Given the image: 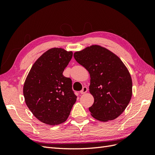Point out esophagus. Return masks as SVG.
<instances>
[{
  "label": "esophagus",
  "mask_w": 155,
  "mask_h": 155,
  "mask_svg": "<svg viewBox=\"0 0 155 155\" xmlns=\"http://www.w3.org/2000/svg\"><path fill=\"white\" fill-rule=\"evenodd\" d=\"M87 91H88V88L87 87H83V89L80 91V93L81 94H83L86 93Z\"/></svg>",
  "instance_id": "obj_1"
}]
</instances>
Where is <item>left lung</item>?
Wrapping results in <instances>:
<instances>
[{
  "label": "left lung",
  "mask_w": 155,
  "mask_h": 155,
  "mask_svg": "<svg viewBox=\"0 0 155 155\" xmlns=\"http://www.w3.org/2000/svg\"><path fill=\"white\" fill-rule=\"evenodd\" d=\"M74 57L90 74L89 91L94 98L89 107L91 115L101 121L118 118L132 96V79L124 63L114 53L99 45L76 51Z\"/></svg>",
  "instance_id": "left-lung-1"
}]
</instances>
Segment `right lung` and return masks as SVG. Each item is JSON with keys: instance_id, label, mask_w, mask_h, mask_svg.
I'll list each match as a JSON object with an SVG mask.
<instances>
[{"instance_id": "obj_1", "label": "right lung", "mask_w": 155, "mask_h": 155, "mask_svg": "<svg viewBox=\"0 0 155 155\" xmlns=\"http://www.w3.org/2000/svg\"><path fill=\"white\" fill-rule=\"evenodd\" d=\"M72 55L63 48H51L39 58L28 74L23 87L26 104L44 124L64 122L76 101L71 79L63 75Z\"/></svg>"}]
</instances>
